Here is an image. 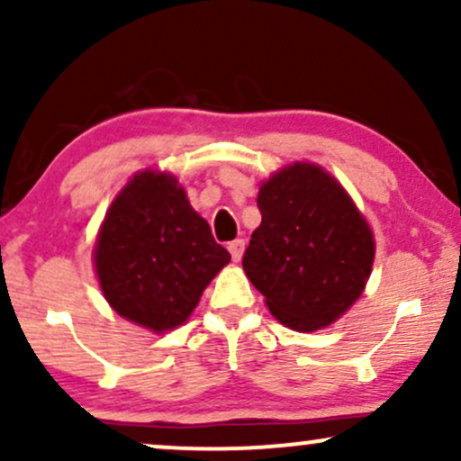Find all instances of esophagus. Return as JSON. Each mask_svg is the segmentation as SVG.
Segmentation results:
<instances>
[{"instance_id":"1","label":"esophagus","mask_w":461,"mask_h":461,"mask_svg":"<svg viewBox=\"0 0 461 461\" xmlns=\"http://www.w3.org/2000/svg\"><path fill=\"white\" fill-rule=\"evenodd\" d=\"M230 253H231V260L234 262H238L242 258V251H245V240H242V238H236V240H231L230 242Z\"/></svg>"}]
</instances>
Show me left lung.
Listing matches in <instances>:
<instances>
[{
    "label": "left lung",
    "instance_id": "8db88e82",
    "mask_svg": "<svg viewBox=\"0 0 461 461\" xmlns=\"http://www.w3.org/2000/svg\"><path fill=\"white\" fill-rule=\"evenodd\" d=\"M262 223L242 268L271 314L297 331L331 325L364 293L373 231L347 190L319 164L294 162L258 193Z\"/></svg>",
    "mask_w": 461,
    "mask_h": 461
}]
</instances>
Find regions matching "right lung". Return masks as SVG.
I'll use <instances>...</instances> for the list:
<instances>
[{
  "label": "right lung",
  "mask_w": 461,
  "mask_h": 461,
  "mask_svg": "<svg viewBox=\"0 0 461 461\" xmlns=\"http://www.w3.org/2000/svg\"><path fill=\"white\" fill-rule=\"evenodd\" d=\"M105 301L156 333L186 322L231 260L171 173H136L105 212L93 251Z\"/></svg>",
  "instance_id": "add662e5"
}]
</instances>
